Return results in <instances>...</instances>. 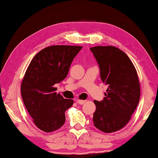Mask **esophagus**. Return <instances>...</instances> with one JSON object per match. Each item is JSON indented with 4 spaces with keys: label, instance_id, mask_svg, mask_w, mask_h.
<instances>
[{
    "label": "esophagus",
    "instance_id": "1",
    "mask_svg": "<svg viewBox=\"0 0 158 158\" xmlns=\"http://www.w3.org/2000/svg\"><path fill=\"white\" fill-rule=\"evenodd\" d=\"M77 102L79 103V104H84V103H85V102H86V101H85V100H79V99H78L77 101Z\"/></svg>",
    "mask_w": 158,
    "mask_h": 158
}]
</instances>
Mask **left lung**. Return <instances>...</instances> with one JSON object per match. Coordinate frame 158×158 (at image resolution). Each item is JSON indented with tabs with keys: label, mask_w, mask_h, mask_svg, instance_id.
Here are the masks:
<instances>
[{
	"label": "left lung",
	"mask_w": 158,
	"mask_h": 158,
	"mask_svg": "<svg viewBox=\"0 0 158 158\" xmlns=\"http://www.w3.org/2000/svg\"><path fill=\"white\" fill-rule=\"evenodd\" d=\"M90 50L99 65L101 79L108 85L103 101H94V125L104 133L125 126L140 99V83L128 56L112 46H97Z\"/></svg>",
	"instance_id": "obj_1"
}]
</instances>
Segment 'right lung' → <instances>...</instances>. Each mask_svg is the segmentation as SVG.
<instances>
[{
  "label": "right lung",
  "mask_w": 158,
  "mask_h": 158,
  "mask_svg": "<svg viewBox=\"0 0 158 158\" xmlns=\"http://www.w3.org/2000/svg\"><path fill=\"white\" fill-rule=\"evenodd\" d=\"M81 48L68 45L46 47L35 55L26 70L21 84L22 98L33 123L44 132H53L65 123V112L73 101L56 93L55 85L67 77L70 65Z\"/></svg>",
  "instance_id": "right-lung-1"
}]
</instances>
